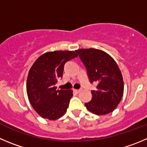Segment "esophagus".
Here are the masks:
<instances>
[{
    "instance_id": "esophagus-1",
    "label": "esophagus",
    "mask_w": 147,
    "mask_h": 147,
    "mask_svg": "<svg viewBox=\"0 0 147 147\" xmlns=\"http://www.w3.org/2000/svg\"><path fill=\"white\" fill-rule=\"evenodd\" d=\"M81 89H74V92H76V93H79V92H81Z\"/></svg>"
}]
</instances>
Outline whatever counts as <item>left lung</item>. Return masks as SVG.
<instances>
[{
    "label": "left lung",
    "mask_w": 147,
    "mask_h": 147,
    "mask_svg": "<svg viewBox=\"0 0 147 147\" xmlns=\"http://www.w3.org/2000/svg\"><path fill=\"white\" fill-rule=\"evenodd\" d=\"M86 66L91 83L97 82L92 99L85 106L91 113L102 115L113 112L121 102L124 84L117 63L103 50L94 48L76 50Z\"/></svg>",
    "instance_id": "left-lung-1"
}]
</instances>
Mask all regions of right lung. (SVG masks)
Here are the masks:
<instances>
[{"instance_id": "right-lung-1", "label": "right lung", "mask_w": 147, "mask_h": 147, "mask_svg": "<svg viewBox=\"0 0 147 147\" xmlns=\"http://www.w3.org/2000/svg\"><path fill=\"white\" fill-rule=\"evenodd\" d=\"M74 51L56 50L40 55L29 71L26 92L29 102L43 118L57 120L66 113L73 91L57 89L55 86L63 76L64 65L76 58Z\"/></svg>"}]
</instances>
